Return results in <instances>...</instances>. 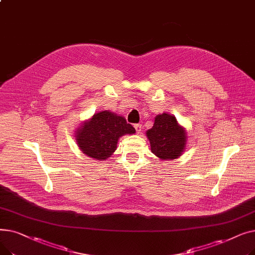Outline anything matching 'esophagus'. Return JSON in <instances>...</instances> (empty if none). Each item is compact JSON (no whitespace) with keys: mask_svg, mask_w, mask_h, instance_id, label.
I'll return each mask as SVG.
<instances>
[{"mask_svg":"<svg viewBox=\"0 0 255 255\" xmlns=\"http://www.w3.org/2000/svg\"><path fill=\"white\" fill-rule=\"evenodd\" d=\"M134 128H135L136 132H137V133H139V134H140V133H141V130H142L141 125H140V124H135V125H134Z\"/></svg>","mask_w":255,"mask_h":255,"instance_id":"34e87169","label":"esophagus"}]
</instances>
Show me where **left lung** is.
Listing matches in <instances>:
<instances>
[{"instance_id":"obj_1","label":"left lung","mask_w":255,"mask_h":255,"mask_svg":"<svg viewBox=\"0 0 255 255\" xmlns=\"http://www.w3.org/2000/svg\"><path fill=\"white\" fill-rule=\"evenodd\" d=\"M150 141L151 152L159 159L170 161L179 158L187 146V131L175 116L167 113L158 115L154 125L145 132Z\"/></svg>"}]
</instances>
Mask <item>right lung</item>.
Here are the masks:
<instances>
[{"instance_id": "right-lung-1", "label": "right lung", "mask_w": 255, "mask_h": 255, "mask_svg": "<svg viewBox=\"0 0 255 255\" xmlns=\"http://www.w3.org/2000/svg\"><path fill=\"white\" fill-rule=\"evenodd\" d=\"M135 129L126 119L110 111L94 114L74 132L79 150L90 158L104 161L117 150L120 137L134 134Z\"/></svg>"}]
</instances>
